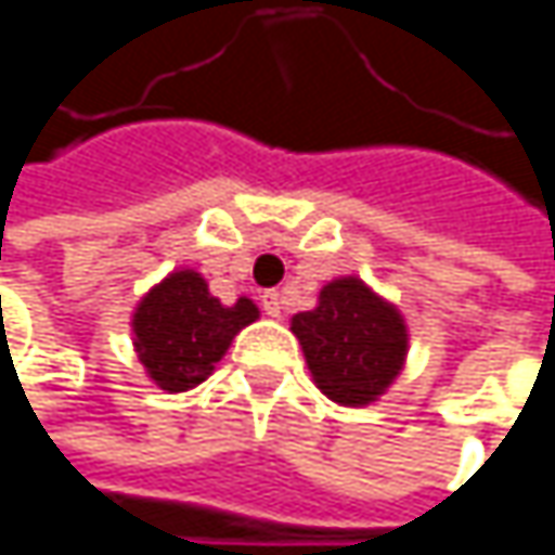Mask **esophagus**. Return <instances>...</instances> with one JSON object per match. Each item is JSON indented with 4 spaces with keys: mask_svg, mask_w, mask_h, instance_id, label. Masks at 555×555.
I'll list each match as a JSON object with an SVG mask.
<instances>
[{
    "mask_svg": "<svg viewBox=\"0 0 555 555\" xmlns=\"http://www.w3.org/2000/svg\"><path fill=\"white\" fill-rule=\"evenodd\" d=\"M260 305H263V311H267L270 318H282V311H285V298H282L279 292H263V295H260Z\"/></svg>",
    "mask_w": 555,
    "mask_h": 555,
    "instance_id": "esophagus-1",
    "label": "esophagus"
}]
</instances>
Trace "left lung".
<instances>
[{"label":"left lung","mask_w":555,"mask_h":555,"mask_svg":"<svg viewBox=\"0 0 555 555\" xmlns=\"http://www.w3.org/2000/svg\"><path fill=\"white\" fill-rule=\"evenodd\" d=\"M314 386L344 408L379 401L408 360L404 314L363 279H331L311 311L292 318Z\"/></svg>","instance_id":"obj_1"}]
</instances>
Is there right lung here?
<instances>
[{
    "label": "right lung",
    "instance_id": "right-lung-1",
    "mask_svg": "<svg viewBox=\"0 0 555 555\" xmlns=\"http://www.w3.org/2000/svg\"><path fill=\"white\" fill-rule=\"evenodd\" d=\"M257 318L260 308L247 295L221 305L202 273L172 270L138 301L131 334L147 379L176 395L205 383L231 340Z\"/></svg>",
    "mask_w": 555,
    "mask_h": 555
}]
</instances>
